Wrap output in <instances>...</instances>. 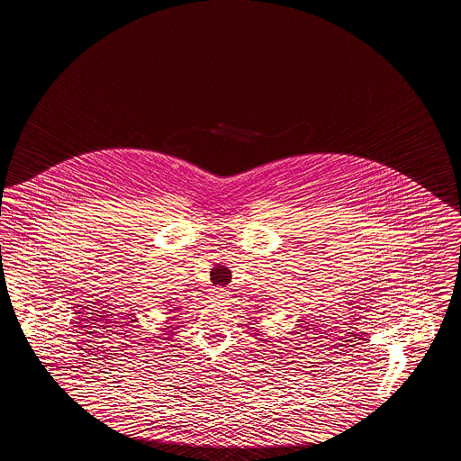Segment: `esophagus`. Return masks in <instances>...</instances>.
I'll list each match as a JSON object with an SVG mask.
<instances>
[{"label": "esophagus", "instance_id": "1", "mask_svg": "<svg viewBox=\"0 0 461 461\" xmlns=\"http://www.w3.org/2000/svg\"><path fill=\"white\" fill-rule=\"evenodd\" d=\"M226 297H228V292H226V290H221V288L214 290V299H216V301H222V299H226Z\"/></svg>", "mask_w": 461, "mask_h": 461}]
</instances>
